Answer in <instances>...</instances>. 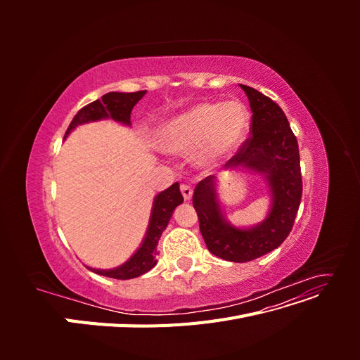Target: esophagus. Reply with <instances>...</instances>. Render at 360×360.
Here are the masks:
<instances>
[{"instance_id":"esophagus-1","label":"esophagus","mask_w":360,"mask_h":360,"mask_svg":"<svg viewBox=\"0 0 360 360\" xmlns=\"http://www.w3.org/2000/svg\"><path fill=\"white\" fill-rule=\"evenodd\" d=\"M180 191H181V195H183V198L184 200H191L192 198V195H193V189H192V186H189V184H181V188H180Z\"/></svg>"}]
</instances>
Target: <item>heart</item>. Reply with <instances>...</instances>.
Segmentation results:
<instances>
[{"instance_id": "obj_1", "label": "heart", "mask_w": 360, "mask_h": 360, "mask_svg": "<svg viewBox=\"0 0 360 360\" xmlns=\"http://www.w3.org/2000/svg\"><path fill=\"white\" fill-rule=\"evenodd\" d=\"M249 129V115L237 101L202 102L163 123L158 134L162 150L189 153L200 167L210 168L242 146Z\"/></svg>"}]
</instances>
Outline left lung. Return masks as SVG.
I'll use <instances>...</instances> for the list:
<instances>
[{"instance_id":"obj_1","label":"left lung","mask_w":360,"mask_h":360,"mask_svg":"<svg viewBox=\"0 0 360 360\" xmlns=\"http://www.w3.org/2000/svg\"><path fill=\"white\" fill-rule=\"evenodd\" d=\"M246 93L252 124L250 138L225 163L228 169L257 172L266 180L270 207L264 221L238 228L228 222L214 176L201 180L193 192L200 230L210 252L233 263H246L276 249L290 234L302 200V174L297 139L281 108L252 86Z\"/></svg>"}]
</instances>
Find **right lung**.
I'll list each match as a JSON object with an SVG mask.
<instances>
[{
	"instance_id": "1",
	"label": "right lung",
	"mask_w": 360,
	"mask_h": 360,
	"mask_svg": "<svg viewBox=\"0 0 360 360\" xmlns=\"http://www.w3.org/2000/svg\"><path fill=\"white\" fill-rule=\"evenodd\" d=\"M147 91L136 93H117L111 91L102 96V99L94 101L90 105L84 106L78 111L69 124L66 135L68 138L72 130H75L81 124H86L91 122H99V120H114V122L130 126V114H132L134 106L143 99ZM183 202V195L180 192V184L174 183L165 191L158 193L153 200L151 207V214L146 236L141 242L139 248L135 250L134 255L130 257L126 263L114 269H93L86 266V269L94 271L97 275L114 278V279H132L147 274L148 270L153 269L158 263V242L165 230L174 209Z\"/></svg>"
}]
</instances>
